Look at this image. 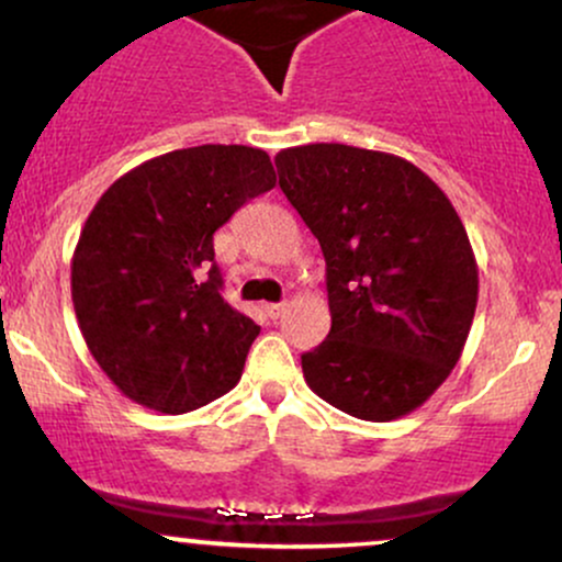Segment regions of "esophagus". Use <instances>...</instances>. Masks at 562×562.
Segmentation results:
<instances>
[{"label": "esophagus", "instance_id": "obj_1", "mask_svg": "<svg viewBox=\"0 0 562 562\" xmlns=\"http://www.w3.org/2000/svg\"><path fill=\"white\" fill-rule=\"evenodd\" d=\"M263 312H267V317L277 319L282 312H285V304H263Z\"/></svg>", "mask_w": 562, "mask_h": 562}]
</instances>
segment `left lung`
<instances>
[{"label":"left lung","instance_id":"obj_1","mask_svg":"<svg viewBox=\"0 0 562 562\" xmlns=\"http://www.w3.org/2000/svg\"><path fill=\"white\" fill-rule=\"evenodd\" d=\"M274 165L325 256L330 333L301 355L306 384L366 422L416 411L459 362L477 306L459 213L394 154L310 144L282 149Z\"/></svg>","mask_w":562,"mask_h":562}]
</instances>
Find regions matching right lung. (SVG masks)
Here are the masks:
<instances>
[{
	"label": "right lung",
	"mask_w": 562,
	"mask_h": 562,
	"mask_svg": "<svg viewBox=\"0 0 562 562\" xmlns=\"http://www.w3.org/2000/svg\"><path fill=\"white\" fill-rule=\"evenodd\" d=\"M274 183L267 151L205 144L138 165L95 202L71 258V301L125 397L187 413L237 384L261 328L221 295L213 234Z\"/></svg>",
	"instance_id": "right-lung-1"
}]
</instances>
